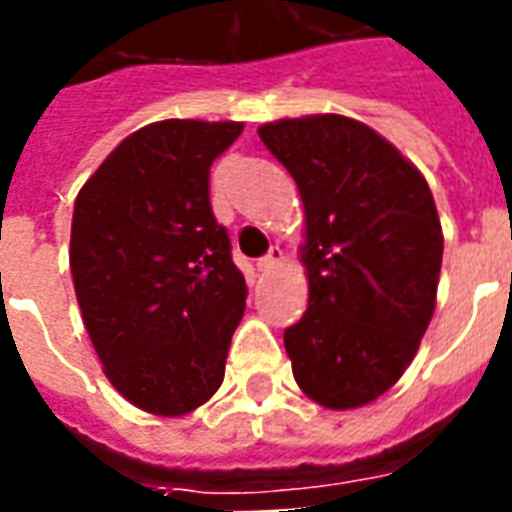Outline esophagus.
<instances>
[{
    "mask_svg": "<svg viewBox=\"0 0 512 512\" xmlns=\"http://www.w3.org/2000/svg\"><path fill=\"white\" fill-rule=\"evenodd\" d=\"M282 260H285V252L279 249V246H271V252L266 257H260L257 260V266L263 268V271H271V268L282 266Z\"/></svg>",
    "mask_w": 512,
    "mask_h": 512,
    "instance_id": "esophagus-1",
    "label": "esophagus"
}]
</instances>
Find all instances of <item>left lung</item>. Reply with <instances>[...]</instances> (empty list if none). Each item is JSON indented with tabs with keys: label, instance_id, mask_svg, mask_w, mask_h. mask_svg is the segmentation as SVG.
Wrapping results in <instances>:
<instances>
[{
	"label": "left lung",
	"instance_id": "obj_1",
	"mask_svg": "<svg viewBox=\"0 0 512 512\" xmlns=\"http://www.w3.org/2000/svg\"><path fill=\"white\" fill-rule=\"evenodd\" d=\"M257 134L304 205L310 304L285 329L293 378L323 408L367 406L406 373L436 310L444 235L428 180L351 117H285Z\"/></svg>",
	"mask_w": 512,
	"mask_h": 512
}]
</instances>
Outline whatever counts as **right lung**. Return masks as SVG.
Returning <instances> with one entry per match:
<instances>
[{"instance_id": "right-lung-1", "label": "right lung", "mask_w": 512, "mask_h": 512, "mask_svg": "<svg viewBox=\"0 0 512 512\" xmlns=\"http://www.w3.org/2000/svg\"><path fill=\"white\" fill-rule=\"evenodd\" d=\"M244 123L161 120L126 136L84 183L71 274L106 378L128 403L183 417L224 381L246 282L213 219V158Z\"/></svg>"}]
</instances>
